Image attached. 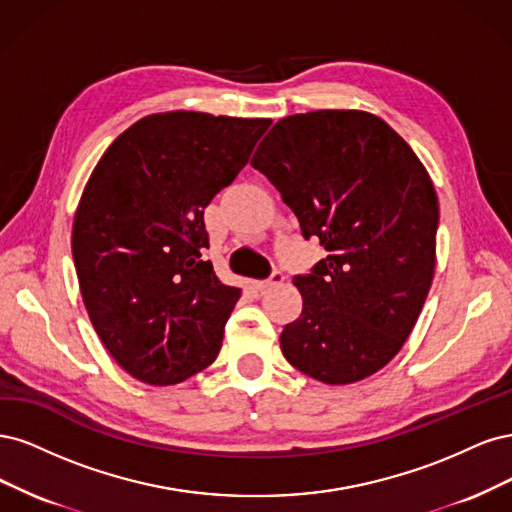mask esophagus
I'll return each mask as SVG.
<instances>
[{"mask_svg": "<svg viewBox=\"0 0 512 512\" xmlns=\"http://www.w3.org/2000/svg\"><path fill=\"white\" fill-rule=\"evenodd\" d=\"M285 280V274L280 272V270H276V272H272L266 280H257L255 283V289H259V291H263V289H270V287H276V285H280Z\"/></svg>", "mask_w": 512, "mask_h": 512, "instance_id": "34e87169", "label": "esophagus"}]
</instances>
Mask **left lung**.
Returning <instances> with one entry per match:
<instances>
[{
    "label": "left lung",
    "mask_w": 512,
    "mask_h": 512,
    "mask_svg": "<svg viewBox=\"0 0 512 512\" xmlns=\"http://www.w3.org/2000/svg\"><path fill=\"white\" fill-rule=\"evenodd\" d=\"M251 166L329 253L298 274L302 315L280 349L293 368L349 385L387 366L415 327L436 266L438 197L412 148L374 114L280 119Z\"/></svg>",
    "instance_id": "8db88e82"
}]
</instances>
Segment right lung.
<instances>
[{
  "mask_svg": "<svg viewBox=\"0 0 512 512\" xmlns=\"http://www.w3.org/2000/svg\"><path fill=\"white\" fill-rule=\"evenodd\" d=\"M270 123L151 114L95 166L74 217V266L97 336L138 381L176 385L217 359L240 289L204 259V208Z\"/></svg>",
  "mask_w": 512,
  "mask_h": 512,
  "instance_id": "add662e5",
  "label": "right lung"
}]
</instances>
